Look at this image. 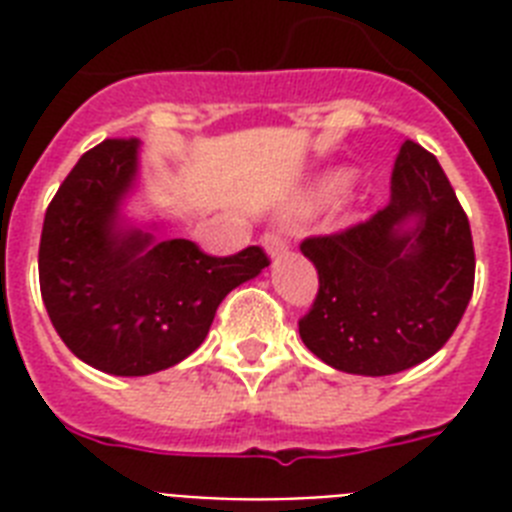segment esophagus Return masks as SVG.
I'll list each match as a JSON object with an SVG mask.
<instances>
[{"label": "esophagus", "mask_w": 512, "mask_h": 512, "mask_svg": "<svg viewBox=\"0 0 512 512\" xmlns=\"http://www.w3.org/2000/svg\"><path fill=\"white\" fill-rule=\"evenodd\" d=\"M263 247L271 257H281L287 252V239H284L279 231H268L263 236Z\"/></svg>", "instance_id": "34e87169"}]
</instances>
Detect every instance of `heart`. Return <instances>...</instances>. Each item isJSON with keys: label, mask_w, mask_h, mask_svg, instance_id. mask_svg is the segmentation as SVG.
Segmentation results:
<instances>
[{"label": "heart", "mask_w": 512, "mask_h": 512, "mask_svg": "<svg viewBox=\"0 0 512 512\" xmlns=\"http://www.w3.org/2000/svg\"><path fill=\"white\" fill-rule=\"evenodd\" d=\"M345 185H348V175H345V172H332V175L324 177L319 183V188H316V199H332V196H337Z\"/></svg>", "instance_id": "obj_1"}]
</instances>
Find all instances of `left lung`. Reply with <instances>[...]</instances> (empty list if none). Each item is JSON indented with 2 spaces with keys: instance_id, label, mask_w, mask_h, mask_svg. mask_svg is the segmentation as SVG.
<instances>
[{
  "instance_id": "8db88e82",
  "label": "left lung",
  "mask_w": 512,
  "mask_h": 512,
  "mask_svg": "<svg viewBox=\"0 0 512 512\" xmlns=\"http://www.w3.org/2000/svg\"><path fill=\"white\" fill-rule=\"evenodd\" d=\"M300 249L319 271L300 337L340 372L382 377L422 364L444 348L473 295L468 215L436 156L414 140L396 156L388 207Z\"/></svg>"
}]
</instances>
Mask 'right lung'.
<instances>
[{
  "label": "right lung",
  "instance_id": "right-lung-1",
  "mask_svg": "<svg viewBox=\"0 0 512 512\" xmlns=\"http://www.w3.org/2000/svg\"><path fill=\"white\" fill-rule=\"evenodd\" d=\"M140 143L103 140L76 162L47 207L39 287L60 340L116 377L162 372L207 337L217 305L271 263L260 247L212 257L122 217Z\"/></svg>",
  "mask_w": 512,
  "mask_h": 512
}]
</instances>
